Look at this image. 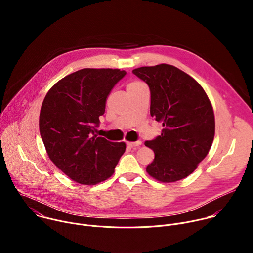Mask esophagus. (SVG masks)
I'll return each instance as SVG.
<instances>
[{
    "label": "esophagus",
    "instance_id": "1",
    "mask_svg": "<svg viewBox=\"0 0 253 253\" xmlns=\"http://www.w3.org/2000/svg\"><path fill=\"white\" fill-rule=\"evenodd\" d=\"M127 145H128L129 147L136 148V147H138L139 145H141V141H136V142H127Z\"/></svg>",
    "mask_w": 253,
    "mask_h": 253
}]
</instances>
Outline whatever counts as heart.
Listing matches in <instances>:
<instances>
[{"mask_svg":"<svg viewBox=\"0 0 253 253\" xmlns=\"http://www.w3.org/2000/svg\"><path fill=\"white\" fill-rule=\"evenodd\" d=\"M144 86V84L140 81H131L128 85H127V91L128 90H132V89H137Z\"/></svg>","mask_w":253,"mask_h":253,"instance_id":"1","label":"heart"}]
</instances>
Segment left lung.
Instances as JSON below:
<instances>
[{
    "mask_svg": "<svg viewBox=\"0 0 253 253\" xmlns=\"http://www.w3.org/2000/svg\"><path fill=\"white\" fill-rule=\"evenodd\" d=\"M151 93L150 114L161 122V135L145 146L155 158L147 173L170 183L189 176L208 154L215 134L213 108L200 84L180 69L160 64L134 69Z\"/></svg>",
    "mask_w": 253,
    "mask_h": 253,
    "instance_id": "8db88e82",
    "label": "left lung"
}]
</instances>
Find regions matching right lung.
<instances>
[{
	"label": "right lung",
	"instance_id": "obj_1",
	"mask_svg": "<svg viewBox=\"0 0 253 253\" xmlns=\"http://www.w3.org/2000/svg\"><path fill=\"white\" fill-rule=\"evenodd\" d=\"M126 75L120 69H81L58 81L40 112V134L49 158L72 180L95 185L111 177L126 149L95 134L106 99Z\"/></svg>",
	"mask_w": 253,
	"mask_h": 253
}]
</instances>
